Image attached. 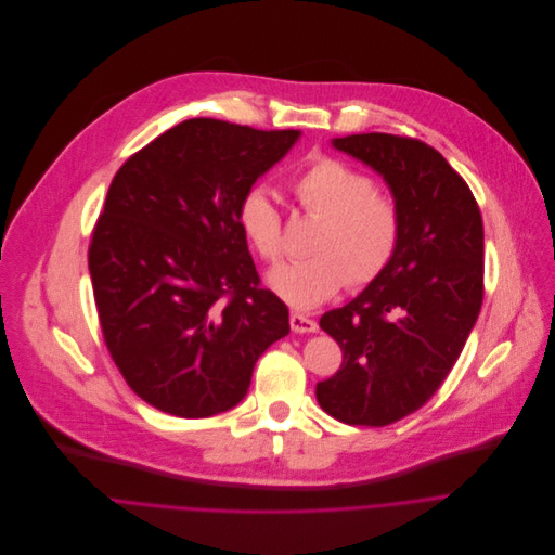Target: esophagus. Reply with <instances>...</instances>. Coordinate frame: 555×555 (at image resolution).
<instances>
[{
	"label": "esophagus",
	"instance_id": "1",
	"mask_svg": "<svg viewBox=\"0 0 555 555\" xmlns=\"http://www.w3.org/2000/svg\"><path fill=\"white\" fill-rule=\"evenodd\" d=\"M291 330L293 332H314L317 330V321L299 314V312H291Z\"/></svg>",
	"mask_w": 555,
	"mask_h": 555
}]
</instances>
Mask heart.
Instances as JSON below:
<instances>
[{"label":"heart","mask_w":555,"mask_h":555,"mask_svg":"<svg viewBox=\"0 0 555 555\" xmlns=\"http://www.w3.org/2000/svg\"><path fill=\"white\" fill-rule=\"evenodd\" d=\"M291 192L304 214L319 220L310 251L314 256L286 262L271 271V288L293 308L308 310L337 295L350 280L367 286L378 280L402 241L404 216L400 201L376 181L337 159L317 157L291 181ZM238 228L251 249L269 264L282 258V216L258 188L238 203Z\"/></svg>","instance_id":"obj_1"}]
</instances>
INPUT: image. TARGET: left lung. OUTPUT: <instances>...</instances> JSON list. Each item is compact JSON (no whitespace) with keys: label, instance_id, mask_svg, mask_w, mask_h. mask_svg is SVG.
<instances>
[{"label":"left lung","instance_id":"8db88e82","mask_svg":"<svg viewBox=\"0 0 555 555\" xmlns=\"http://www.w3.org/2000/svg\"><path fill=\"white\" fill-rule=\"evenodd\" d=\"M332 144L385 177L404 230L387 271L321 317L344 361L314 393L339 422L387 426L433 398L466 346L483 304V220L462 175L422 140L361 133Z\"/></svg>","mask_w":555,"mask_h":555}]
</instances>
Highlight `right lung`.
Here are the masks:
<instances>
[{
  "instance_id": "right-lung-1",
  "label": "right lung",
  "mask_w": 555,
  "mask_h": 555,
  "mask_svg": "<svg viewBox=\"0 0 555 555\" xmlns=\"http://www.w3.org/2000/svg\"><path fill=\"white\" fill-rule=\"evenodd\" d=\"M297 138L192 118L111 181L89 243L93 299L111 359L151 406L177 417L236 406L260 354L288 335L236 211Z\"/></svg>"
}]
</instances>
